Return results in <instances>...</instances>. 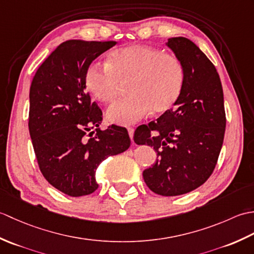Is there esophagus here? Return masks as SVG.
I'll return each instance as SVG.
<instances>
[{"instance_id": "1", "label": "esophagus", "mask_w": 254, "mask_h": 254, "mask_svg": "<svg viewBox=\"0 0 254 254\" xmlns=\"http://www.w3.org/2000/svg\"><path fill=\"white\" fill-rule=\"evenodd\" d=\"M127 132H128V135H130L131 141L133 142V136H134V128H133V127H127Z\"/></svg>"}]
</instances>
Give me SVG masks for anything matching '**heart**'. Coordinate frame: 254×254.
Returning <instances> with one entry per match:
<instances>
[{
  "mask_svg": "<svg viewBox=\"0 0 254 254\" xmlns=\"http://www.w3.org/2000/svg\"><path fill=\"white\" fill-rule=\"evenodd\" d=\"M187 71L179 58L152 46L134 45L112 51L107 62L95 61L86 69L85 86L102 104H111L128 84L131 96L106 112L107 120L130 126L153 113L169 111L180 99Z\"/></svg>",
  "mask_w": 254,
  "mask_h": 254,
  "instance_id": "obj_1",
  "label": "heart"
}]
</instances>
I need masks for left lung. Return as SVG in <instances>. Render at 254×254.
Wrapping results in <instances>:
<instances>
[{"mask_svg":"<svg viewBox=\"0 0 254 254\" xmlns=\"http://www.w3.org/2000/svg\"><path fill=\"white\" fill-rule=\"evenodd\" d=\"M167 45L185 64V89L175 108L136 128L134 142L157 153L153 167L143 171L146 186L159 195L175 196L195 190L213 174L226 113L222 83L208 58L187 38H170Z\"/></svg>","mask_w":254,"mask_h":254,"instance_id":"obj_1","label":"left lung"}]
</instances>
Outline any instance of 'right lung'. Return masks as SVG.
I'll return each mask as SVG.
<instances>
[{
    "instance_id": "right-lung-1",
    "label": "right lung",
    "mask_w": 254,
    "mask_h": 254,
    "mask_svg": "<svg viewBox=\"0 0 254 254\" xmlns=\"http://www.w3.org/2000/svg\"><path fill=\"white\" fill-rule=\"evenodd\" d=\"M116 41L67 40L38 67L29 91V133L41 174L69 196L98 188L96 170L109 156L126 152V127L101 131L102 111L85 91V73Z\"/></svg>"
}]
</instances>
